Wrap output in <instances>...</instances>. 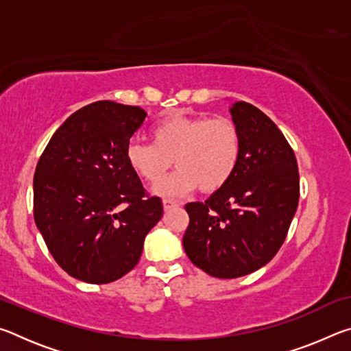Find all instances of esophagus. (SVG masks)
<instances>
[{"mask_svg": "<svg viewBox=\"0 0 351 351\" xmlns=\"http://www.w3.org/2000/svg\"><path fill=\"white\" fill-rule=\"evenodd\" d=\"M162 206H164V210H169V209H171V207L178 206V201L169 199V198H164V199H162Z\"/></svg>", "mask_w": 351, "mask_h": 351, "instance_id": "1", "label": "esophagus"}]
</instances>
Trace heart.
<instances>
[{
	"label": "heart",
	"mask_w": 351,
	"mask_h": 351,
	"mask_svg": "<svg viewBox=\"0 0 351 351\" xmlns=\"http://www.w3.org/2000/svg\"><path fill=\"white\" fill-rule=\"evenodd\" d=\"M241 153V134L230 117L167 116L152 128V144L133 141L127 162L136 175L158 182L175 162L173 175L154 186V193L178 197L198 189L217 192L232 178Z\"/></svg>",
	"instance_id": "obj_1"
}]
</instances>
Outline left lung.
<instances>
[{
    "instance_id": "8db88e82",
    "label": "left lung",
    "mask_w": 351,
    "mask_h": 351,
    "mask_svg": "<svg viewBox=\"0 0 351 351\" xmlns=\"http://www.w3.org/2000/svg\"><path fill=\"white\" fill-rule=\"evenodd\" d=\"M229 112L241 134L239 165L204 203L186 204L190 223L182 237L190 261L218 278L251 274L271 261L299 204V169L280 130L243 100Z\"/></svg>"
}]
</instances>
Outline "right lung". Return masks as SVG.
Returning <instances> with one entry per match:
<instances>
[{
  "mask_svg": "<svg viewBox=\"0 0 351 351\" xmlns=\"http://www.w3.org/2000/svg\"><path fill=\"white\" fill-rule=\"evenodd\" d=\"M147 112L110 100L71 114L45 148L34 176V218L52 257L71 277L110 283L132 271L145 235L162 217L127 162Z\"/></svg>",
  "mask_w": 351,
  "mask_h": 351,
  "instance_id": "obj_1",
  "label": "right lung"
}]
</instances>
